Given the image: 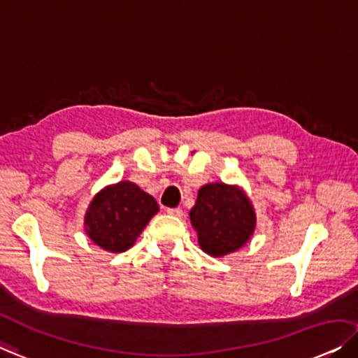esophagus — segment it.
I'll return each instance as SVG.
<instances>
[{
	"label": "esophagus",
	"instance_id": "34e87169",
	"mask_svg": "<svg viewBox=\"0 0 358 358\" xmlns=\"http://www.w3.org/2000/svg\"><path fill=\"white\" fill-rule=\"evenodd\" d=\"M166 213L171 215V216H178V217H180V216L184 215L182 210H180V208H168Z\"/></svg>",
	"mask_w": 358,
	"mask_h": 358
}]
</instances>
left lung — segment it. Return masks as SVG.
I'll use <instances>...</instances> for the list:
<instances>
[{
  "label": "left lung",
  "instance_id": "left-lung-1",
  "mask_svg": "<svg viewBox=\"0 0 358 358\" xmlns=\"http://www.w3.org/2000/svg\"><path fill=\"white\" fill-rule=\"evenodd\" d=\"M190 221L199 234L201 250L222 257L239 250L255 229V211L250 200L237 187L206 184L199 190Z\"/></svg>",
  "mask_w": 358,
  "mask_h": 358
}]
</instances>
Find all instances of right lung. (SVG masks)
I'll use <instances>...</instances> for the list:
<instances>
[{
	"label": "right lung",
	"mask_w": 358,
	"mask_h": 358,
	"mask_svg": "<svg viewBox=\"0 0 358 358\" xmlns=\"http://www.w3.org/2000/svg\"><path fill=\"white\" fill-rule=\"evenodd\" d=\"M158 203L138 185L122 180L103 189L87 210L85 231L98 247L117 253L127 250L153 215Z\"/></svg>",
	"instance_id": "obj_1"
}]
</instances>
